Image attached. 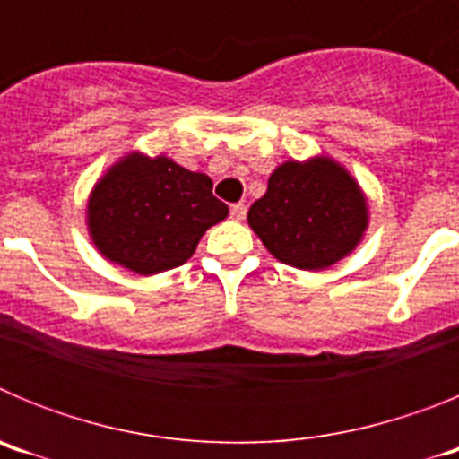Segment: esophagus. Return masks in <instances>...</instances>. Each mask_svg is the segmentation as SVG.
<instances>
[{
  "instance_id": "obj_1",
  "label": "esophagus",
  "mask_w": 459,
  "mask_h": 459,
  "mask_svg": "<svg viewBox=\"0 0 459 459\" xmlns=\"http://www.w3.org/2000/svg\"><path fill=\"white\" fill-rule=\"evenodd\" d=\"M230 213H232L234 221H243V218H246V204H241V202H238V204H232Z\"/></svg>"
}]
</instances>
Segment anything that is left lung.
Listing matches in <instances>:
<instances>
[{"mask_svg":"<svg viewBox=\"0 0 459 459\" xmlns=\"http://www.w3.org/2000/svg\"><path fill=\"white\" fill-rule=\"evenodd\" d=\"M248 222L282 264L319 271L351 253L368 227L366 197L328 158L280 165Z\"/></svg>","mask_w":459,"mask_h":459,"instance_id":"obj_1","label":"left lung"}]
</instances>
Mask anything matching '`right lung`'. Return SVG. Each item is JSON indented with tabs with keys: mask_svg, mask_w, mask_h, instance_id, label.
I'll return each mask as SVG.
<instances>
[{
	"mask_svg": "<svg viewBox=\"0 0 459 459\" xmlns=\"http://www.w3.org/2000/svg\"><path fill=\"white\" fill-rule=\"evenodd\" d=\"M89 232L108 259L140 275L184 264L202 234L230 209L213 181L165 156L131 153L96 184L89 200Z\"/></svg>",
	"mask_w": 459,
	"mask_h": 459,
	"instance_id": "obj_1",
	"label": "right lung"
}]
</instances>
